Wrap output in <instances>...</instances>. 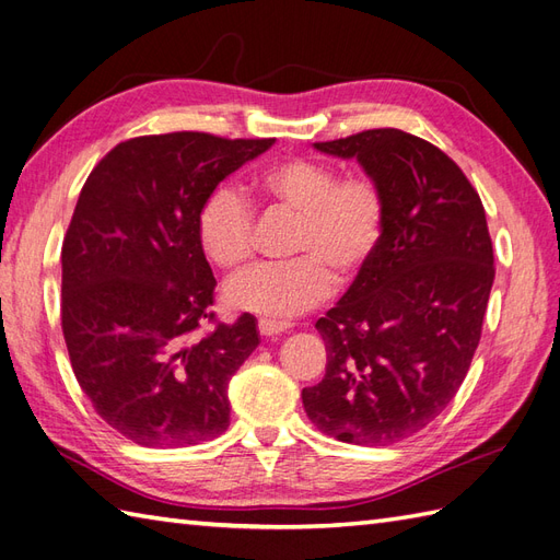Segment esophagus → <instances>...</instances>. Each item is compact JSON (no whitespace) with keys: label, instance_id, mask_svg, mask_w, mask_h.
<instances>
[{"label":"esophagus","instance_id":"obj_1","mask_svg":"<svg viewBox=\"0 0 560 560\" xmlns=\"http://www.w3.org/2000/svg\"><path fill=\"white\" fill-rule=\"evenodd\" d=\"M257 328H260V334L267 336V338H275V336H281L291 328L289 322H277V319H260L257 322Z\"/></svg>","mask_w":560,"mask_h":560}]
</instances>
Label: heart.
I'll list each match as a JSON object with an SVG mask.
<instances>
[{"label": "heart", "instance_id": "b5f03b06", "mask_svg": "<svg viewBox=\"0 0 560 560\" xmlns=\"http://www.w3.org/2000/svg\"><path fill=\"white\" fill-rule=\"evenodd\" d=\"M250 189L300 212L291 262L255 265L226 283V303L265 319H291L319 305L338 281L352 279L374 255L385 226V198L369 177L340 179L334 167L285 161L257 172ZM198 243L222 269H238L253 255V210L241 191L218 186L196 218Z\"/></svg>", "mask_w": 560, "mask_h": 560}]
</instances>
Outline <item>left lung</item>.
<instances>
[{
	"instance_id": "obj_1",
	"label": "left lung",
	"mask_w": 560,
	"mask_h": 560,
	"mask_svg": "<svg viewBox=\"0 0 560 560\" xmlns=\"http://www.w3.org/2000/svg\"><path fill=\"white\" fill-rule=\"evenodd\" d=\"M314 149L362 165L385 198L383 236L317 331L322 383L303 407L322 433L393 444L452 402L480 342L494 281L478 191L447 153L402 130H366Z\"/></svg>"
}]
</instances>
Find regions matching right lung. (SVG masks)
Returning <instances> with one entry per match:
<instances>
[{"mask_svg":"<svg viewBox=\"0 0 560 560\" xmlns=\"http://www.w3.org/2000/svg\"><path fill=\"white\" fill-rule=\"evenodd\" d=\"M275 139L170 132L118 143L84 182L61 250V326L75 378L141 447H186L229 425V381L260 346L253 314L212 319L198 208Z\"/></svg>","mask_w":560,"mask_h":560,"instance_id":"1","label":"right lung"}]
</instances>
